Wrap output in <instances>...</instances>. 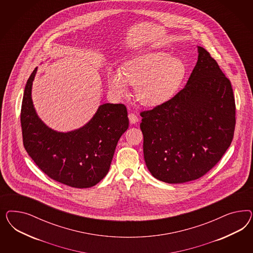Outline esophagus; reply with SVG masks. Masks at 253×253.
Masks as SVG:
<instances>
[{"instance_id": "obj_1", "label": "esophagus", "mask_w": 253, "mask_h": 253, "mask_svg": "<svg viewBox=\"0 0 253 253\" xmlns=\"http://www.w3.org/2000/svg\"><path fill=\"white\" fill-rule=\"evenodd\" d=\"M129 120H130V123H132V124H134V123H138V121H139V119H138L137 115H135L134 113H130L129 115Z\"/></svg>"}]
</instances>
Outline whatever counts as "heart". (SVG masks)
<instances>
[{
	"label": "heart",
	"mask_w": 253,
	"mask_h": 253,
	"mask_svg": "<svg viewBox=\"0 0 253 253\" xmlns=\"http://www.w3.org/2000/svg\"><path fill=\"white\" fill-rule=\"evenodd\" d=\"M187 73L182 59L162 51L139 54L124 63L123 73L118 69L107 71V86L116 97L135 86L138 101L146 107H157L171 99L184 83Z\"/></svg>",
	"instance_id": "1"
}]
</instances>
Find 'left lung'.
<instances>
[{"label":"left lung","mask_w":253,"mask_h":253,"mask_svg":"<svg viewBox=\"0 0 253 253\" xmlns=\"http://www.w3.org/2000/svg\"><path fill=\"white\" fill-rule=\"evenodd\" d=\"M198 52L184 89L140 114L146 167L168 184L206 174L234 137L236 104L231 83L207 50L198 46Z\"/></svg>","instance_id":"1"}]
</instances>
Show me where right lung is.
I'll return each mask as SVG.
<instances>
[{"label":"right lung","instance_id":"add662e5","mask_svg":"<svg viewBox=\"0 0 253 253\" xmlns=\"http://www.w3.org/2000/svg\"><path fill=\"white\" fill-rule=\"evenodd\" d=\"M37 68L29 78L21 107L24 147L46 175L75 188H88L107 175L116 146L129 127L123 104H103L89 123L68 132L56 131L39 118L31 99Z\"/></svg>","mask_w":253,"mask_h":253}]
</instances>
